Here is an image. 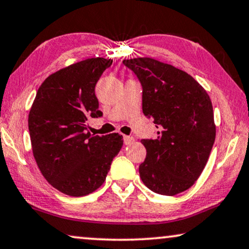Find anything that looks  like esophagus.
Instances as JSON below:
<instances>
[{
	"label": "esophagus",
	"instance_id": "1",
	"mask_svg": "<svg viewBox=\"0 0 249 249\" xmlns=\"http://www.w3.org/2000/svg\"><path fill=\"white\" fill-rule=\"evenodd\" d=\"M133 141H134V139L132 137H127V135H125L124 137V144H126V145L132 144L133 143Z\"/></svg>",
	"mask_w": 249,
	"mask_h": 249
}]
</instances>
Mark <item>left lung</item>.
<instances>
[{
	"label": "left lung",
	"mask_w": 249,
	"mask_h": 249,
	"mask_svg": "<svg viewBox=\"0 0 249 249\" xmlns=\"http://www.w3.org/2000/svg\"><path fill=\"white\" fill-rule=\"evenodd\" d=\"M123 64L142 86V111L158 128L156 139H142L147 149L139 173L156 194L174 196L191 187L203 172L215 141L213 106L192 76L150 58Z\"/></svg>",
	"instance_id": "left-lung-1"
}]
</instances>
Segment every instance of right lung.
Segmentation results:
<instances>
[{
    "mask_svg": "<svg viewBox=\"0 0 249 249\" xmlns=\"http://www.w3.org/2000/svg\"><path fill=\"white\" fill-rule=\"evenodd\" d=\"M111 64V59L91 58L55 71L39 86L29 111L39 171L68 196H86L100 188L123 145L118 133L94 137L88 131L89 119L102 116L94 89Z\"/></svg>",
    "mask_w": 249,
    "mask_h": 249,
    "instance_id": "1",
    "label": "right lung"
}]
</instances>
